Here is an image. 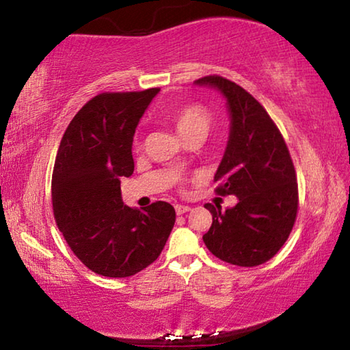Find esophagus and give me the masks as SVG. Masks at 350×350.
<instances>
[{
    "instance_id": "34e87169",
    "label": "esophagus",
    "mask_w": 350,
    "mask_h": 350,
    "mask_svg": "<svg viewBox=\"0 0 350 350\" xmlns=\"http://www.w3.org/2000/svg\"><path fill=\"white\" fill-rule=\"evenodd\" d=\"M174 208H176V213H177V215H185V213H188V211H191V208H189V206L188 205H176L174 206Z\"/></svg>"
}]
</instances>
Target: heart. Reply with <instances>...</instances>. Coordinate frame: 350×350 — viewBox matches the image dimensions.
<instances>
[{
  "label": "heart",
  "mask_w": 350,
  "mask_h": 350,
  "mask_svg": "<svg viewBox=\"0 0 350 350\" xmlns=\"http://www.w3.org/2000/svg\"><path fill=\"white\" fill-rule=\"evenodd\" d=\"M176 131L179 133L183 140L191 137L205 139L211 128V116L204 106L200 105H188L176 112L173 117Z\"/></svg>",
  "instance_id": "1"
}]
</instances>
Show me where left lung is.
Listing matches in <instances>:
<instances>
[{"label": "left lung", "mask_w": 350, "mask_h": 350, "mask_svg": "<svg viewBox=\"0 0 350 350\" xmlns=\"http://www.w3.org/2000/svg\"><path fill=\"white\" fill-rule=\"evenodd\" d=\"M194 85L219 91L227 102L230 133L215 182L219 194L238 198L225 211L205 205L213 224L202 239L225 262L264 264L287 241L298 210V183L287 145L267 111L236 83L210 75Z\"/></svg>", "instance_id": "obj_1"}]
</instances>
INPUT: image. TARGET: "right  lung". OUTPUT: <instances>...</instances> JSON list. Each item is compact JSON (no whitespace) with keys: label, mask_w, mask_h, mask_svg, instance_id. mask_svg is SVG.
Listing matches in <instances>:
<instances>
[{"label":"right lung","mask_w":350,"mask_h":350,"mask_svg":"<svg viewBox=\"0 0 350 350\" xmlns=\"http://www.w3.org/2000/svg\"><path fill=\"white\" fill-rule=\"evenodd\" d=\"M157 88L105 92L64 131L52 174L55 222L88 269L108 278L139 273L159 258L176 211L163 200L144 210L123 204L120 179L134 171L133 140Z\"/></svg>","instance_id":"1"}]
</instances>
